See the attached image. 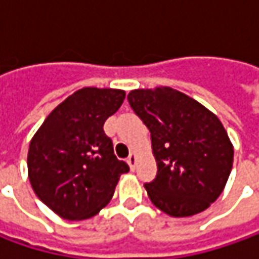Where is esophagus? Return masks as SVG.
<instances>
[{"mask_svg":"<svg viewBox=\"0 0 259 259\" xmlns=\"http://www.w3.org/2000/svg\"><path fill=\"white\" fill-rule=\"evenodd\" d=\"M126 161H128V164L131 167V170H134L135 165H137V154H135V153H131Z\"/></svg>","mask_w":259,"mask_h":259,"instance_id":"1","label":"esophagus"}]
</instances>
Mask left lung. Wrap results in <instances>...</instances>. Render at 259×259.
Instances as JSON below:
<instances>
[{
  "mask_svg": "<svg viewBox=\"0 0 259 259\" xmlns=\"http://www.w3.org/2000/svg\"><path fill=\"white\" fill-rule=\"evenodd\" d=\"M128 102L151 133L157 176L144 187L164 213H200L221 196L234 147L218 116L176 89H135Z\"/></svg>",
  "mask_w": 259,
  "mask_h": 259,
  "instance_id": "obj_1",
  "label": "left lung"
}]
</instances>
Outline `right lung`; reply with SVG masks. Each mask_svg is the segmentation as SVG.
<instances>
[{"label":"right lung","mask_w":259,"mask_h":259,"mask_svg":"<svg viewBox=\"0 0 259 259\" xmlns=\"http://www.w3.org/2000/svg\"><path fill=\"white\" fill-rule=\"evenodd\" d=\"M124 99L119 89H79L56 106L33 137L27 157L30 183L60 218L83 221L99 213L121 174L130 171L104 131Z\"/></svg>","instance_id":"1"}]
</instances>
